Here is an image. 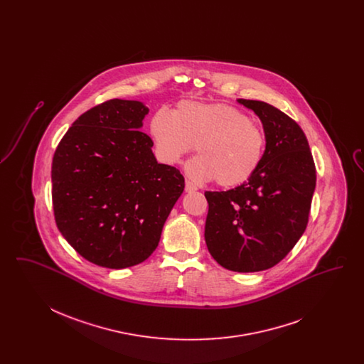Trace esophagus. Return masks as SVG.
Segmentation results:
<instances>
[{
	"instance_id": "obj_1",
	"label": "esophagus",
	"mask_w": 364,
	"mask_h": 364,
	"mask_svg": "<svg viewBox=\"0 0 364 364\" xmlns=\"http://www.w3.org/2000/svg\"><path fill=\"white\" fill-rule=\"evenodd\" d=\"M196 190H198V187L193 183H191L190 180L186 181V192H193Z\"/></svg>"
}]
</instances>
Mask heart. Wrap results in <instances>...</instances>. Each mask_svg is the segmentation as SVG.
<instances>
[{"instance_id": "b5f03b06", "label": "heart", "mask_w": 364, "mask_h": 364, "mask_svg": "<svg viewBox=\"0 0 364 364\" xmlns=\"http://www.w3.org/2000/svg\"><path fill=\"white\" fill-rule=\"evenodd\" d=\"M156 156L168 165L178 164L198 144L200 156L187 165L193 180H214L221 187L247 181L264 151L266 139L257 124L226 104L184 101L173 113L158 110L150 120Z\"/></svg>"}]
</instances>
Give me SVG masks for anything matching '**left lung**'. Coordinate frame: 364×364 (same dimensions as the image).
Masks as SVG:
<instances>
[{
    "label": "left lung",
    "instance_id": "left-lung-1",
    "mask_svg": "<svg viewBox=\"0 0 364 364\" xmlns=\"http://www.w3.org/2000/svg\"><path fill=\"white\" fill-rule=\"evenodd\" d=\"M237 102L259 117L266 147L259 166L242 186L205 192V240L223 267L254 273L284 259L304 233L316 173L297 122L266 102Z\"/></svg>",
    "mask_w": 364,
    "mask_h": 364
}]
</instances>
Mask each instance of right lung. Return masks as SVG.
Masks as SVG:
<instances>
[{
	"instance_id": "right-lung-1",
	"label": "right lung",
	"mask_w": 364,
	"mask_h": 364,
	"mask_svg": "<svg viewBox=\"0 0 364 364\" xmlns=\"http://www.w3.org/2000/svg\"><path fill=\"white\" fill-rule=\"evenodd\" d=\"M149 107L110 100L83 113L53 156L55 224L88 262L125 269L147 259L184 191V177L158 164L140 131Z\"/></svg>"
}]
</instances>
